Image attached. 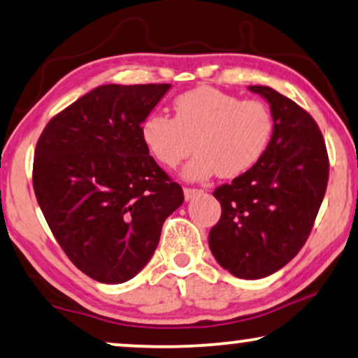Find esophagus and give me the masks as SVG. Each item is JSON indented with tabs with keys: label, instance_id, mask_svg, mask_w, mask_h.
I'll return each instance as SVG.
<instances>
[{
	"label": "esophagus",
	"instance_id": "obj_1",
	"mask_svg": "<svg viewBox=\"0 0 358 358\" xmlns=\"http://www.w3.org/2000/svg\"><path fill=\"white\" fill-rule=\"evenodd\" d=\"M183 193H185V199H186V201H191L193 198H196V196L203 194V189H198V188H185Z\"/></svg>",
	"mask_w": 358,
	"mask_h": 358
}]
</instances>
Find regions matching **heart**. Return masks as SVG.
<instances>
[{"mask_svg": "<svg viewBox=\"0 0 358 358\" xmlns=\"http://www.w3.org/2000/svg\"><path fill=\"white\" fill-rule=\"evenodd\" d=\"M274 133L269 107L259 100H240L214 87H196L173 100V118L150 113L139 124L144 148L164 167L173 169L193 150L183 178H236L255 167Z\"/></svg>", "mask_w": 358, "mask_h": 358, "instance_id": "1", "label": "heart"}]
</instances>
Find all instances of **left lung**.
Listing matches in <instances>:
<instances>
[{"mask_svg":"<svg viewBox=\"0 0 358 358\" xmlns=\"http://www.w3.org/2000/svg\"><path fill=\"white\" fill-rule=\"evenodd\" d=\"M269 103L274 133L263 159L214 191L222 215L209 231L217 263L240 279H263L295 258L323 203L329 160L315 120L268 85H250Z\"/></svg>","mask_w":358,"mask_h":358,"instance_id":"obj_1","label":"left lung"}]
</instances>
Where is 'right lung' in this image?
<instances>
[{
	"label": "right lung",
	"mask_w": 358,
	"mask_h": 358,
	"mask_svg": "<svg viewBox=\"0 0 358 358\" xmlns=\"http://www.w3.org/2000/svg\"><path fill=\"white\" fill-rule=\"evenodd\" d=\"M170 87H95L50 120L35 148L34 191L48 227L73 264L102 284L143 271L185 201L139 134Z\"/></svg>",
	"instance_id": "1"
}]
</instances>
